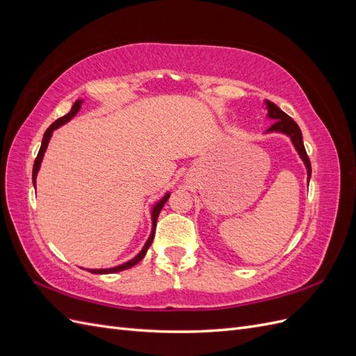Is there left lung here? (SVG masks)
<instances>
[{
	"label": "left lung",
	"instance_id": "1",
	"mask_svg": "<svg viewBox=\"0 0 356 356\" xmlns=\"http://www.w3.org/2000/svg\"><path fill=\"white\" fill-rule=\"evenodd\" d=\"M266 106H267V117L272 118L273 124L267 129L266 134H284L286 136H289L291 143H293L296 152L298 153L300 159L303 160V163L307 169V184L309 179L312 175V168H310V160L307 157L306 148L303 144V135H301V131L298 124L291 118L288 114H285L279 106L270 101H264Z\"/></svg>",
	"mask_w": 356,
	"mask_h": 356
}]
</instances>
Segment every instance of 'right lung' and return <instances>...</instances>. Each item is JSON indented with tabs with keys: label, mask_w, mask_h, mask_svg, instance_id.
<instances>
[{
	"label": "right lung",
	"mask_w": 356,
	"mask_h": 356,
	"mask_svg": "<svg viewBox=\"0 0 356 356\" xmlns=\"http://www.w3.org/2000/svg\"><path fill=\"white\" fill-rule=\"evenodd\" d=\"M81 104H83V101L81 99H77L74 102V105H72V108H71V111L68 113V114H65L63 117H60V118H58V120L53 123V124H50V127L47 129V131L44 132V136H42V143H41V147H40V152H38V154H37V159H35V161H34V168H32V184L35 186V179H37V174H38V170H40V166H41V161H42V157H44V153H46V149H47V145H49V141H50V138H51V134H53V131H56L58 127H60L62 124H65V123H68L71 118L77 114L79 111H80V108H81ZM169 196H170V193L168 191L166 195L161 197L157 203H154V207L152 208V224H153V229H152V233H149V236H148V239H147V242H145V245L143 246V250L139 251L132 260H129V261H126V263H123V264H118V266H115V267H111V268H88V270L90 272V273H95V275H108V273H117V272H122V270H126V268H131V267H134L135 264H138L139 261L143 260V258L145 257V254H147V251H148V248H149V245L153 243V239H154V233H156V224H157V217H159V213H160V211H161V208H163V204L168 202V199H169Z\"/></svg>",
	"instance_id": "add662e5"
}]
</instances>
